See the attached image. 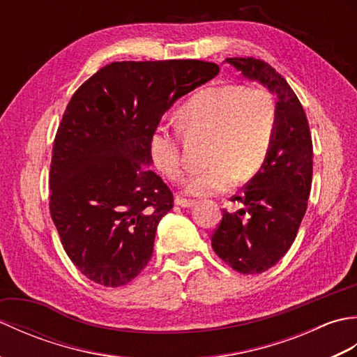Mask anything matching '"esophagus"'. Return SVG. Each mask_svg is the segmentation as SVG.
<instances>
[{
  "label": "esophagus",
  "mask_w": 357,
  "mask_h": 357,
  "mask_svg": "<svg viewBox=\"0 0 357 357\" xmlns=\"http://www.w3.org/2000/svg\"><path fill=\"white\" fill-rule=\"evenodd\" d=\"M174 204H176V206H179V207L187 208V207L195 206V201L193 199H185V198H176V199H174Z\"/></svg>",
  "instance_id": "34e87169"
}]
</instances>
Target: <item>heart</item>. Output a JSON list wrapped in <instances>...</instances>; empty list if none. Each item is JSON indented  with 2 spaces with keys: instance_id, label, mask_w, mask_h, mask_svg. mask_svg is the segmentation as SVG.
<instances>
[{
  "instance_id": "obj_1",
  "label": "heart",
  "mask_w": 357,
  "mask_h": 357,
  "mask_svg": "<svg viewBox=\"0 0 357 357\" xmlns=\"http://www.w3.org/2000/svg\"><path fill=\"white\" fill-rule=\"evenodd\" d=\"M190 130L210 135L206 170L187 181V193L207 196L222 193L261 169L275 139L278 107L264 87L221 84L196 92L179 112ZM149 150L156 169L172 181L184 174L179 142L169 127L158 126Z\"/></svg>"
}]
</instances>
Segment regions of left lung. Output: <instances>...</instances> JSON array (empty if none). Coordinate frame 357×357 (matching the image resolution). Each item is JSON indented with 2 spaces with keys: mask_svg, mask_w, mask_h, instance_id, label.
Segmentation results:
<instances>
[{
  "mask_svg": "<svg viewBox=\"0 0 357 357\" xmlns=\"http://www.w3.org/2000/svg\"><path fill=\"white\" fill-rule=\"evenodd\" d=\"M247 79L276 95L278 126L265 162L241 196V210H224L211 247L242 275H259L282 257L298 234L313 176V144L298 96L270 64L255 58H227Z\"/></svg>",
  "mask_w": 357,
  "mask_h": 357,
  "instance_id": "left-lung-1",
  "label": "left lung"
}]
</instances>
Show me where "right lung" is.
Wrapping results in <instances>:
<instances>
[{"instance_id":"right-lung-1","label":"right lung","mask_w":357,"mask_h":357,"mask_svg":"<svg viewBox=\"0 0 357 357\" xmlns=\"http://www.w3.org/2000/svg\"><path fill=\"white\" fill-rule=\"evenodd\" d=\"M218 73L198 59L112 63L73 93L53 142L50 215L90 280L121 287L149 264L173 207L170 188L147 167L150 136L176 100Z\"/></svg>"}]
</instances>
